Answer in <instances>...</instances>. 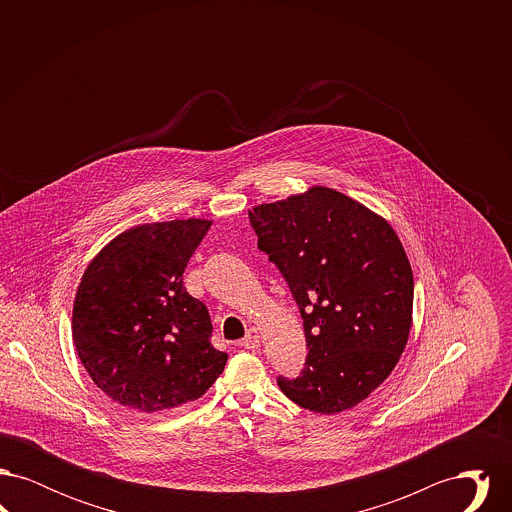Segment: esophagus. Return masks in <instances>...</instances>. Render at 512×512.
<instances>
[{
	"label": "esophagus",
	"instance_id": "esophagus-1",
	"mask_svg": "<svg viewBox=\"0 0 512 512\" xmlns=\"http://www.w3.org/2000/svg\"><path fill=\"white\" fill-rule=\"evenodd\" d=\"M242 345H244L245 349H257L261 345V332H259V328H249L244 340H242Z\"/></svg>",
	"mask_w": 512,
	"mask_h": 512
}]
</instances>
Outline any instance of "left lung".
Segmentation results:
<instances>
[{
    "label": "left lung",
    "mask_w": 512,
    "mask_h": 512,
    "mask_svg": "<svg viewBox=\"0 0 512 512\" xmlns=\"http://www.w3.org/2000/svg\"><path fill=\"white\" fill-rule=\"evenodd\" d=\"M259 249L286 278L309 347L278 386L303 409H353L388 376L413 326V268L390 222L326 186L249 211Z\"/></svg>",
    "instance_id": "left-lung-1"
}]
</instances>
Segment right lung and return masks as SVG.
I'll list each match as a JSON object with an SVG mask.
<instances>
[{
    "mask_svg": "<svg viewBox=\"0 0 512 512\" xmlns=\"http://www.w3.org/2000/svg\"><path fill=\"white\" fill-rule=\"evenodd\" d=\"M213 220L138 224L105 245L74 295L76 353L99 390L136 413L199 399L228 355L182 274Z\"/></svg>",
    "mask_w": 512,
    "mask_h": 512,
    "instance_id": "1",
    "label": "right lung"
}]
</instances>
